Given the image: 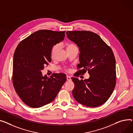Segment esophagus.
<instances>
[{
  "instance_id": "esophagus-1",
  "label": "esophagus",
  "mask_w": 133,
  "mask_h": 133,
  "mask_svg": "<svg viewBox=\"0 0 133 133\" xmlns=\"http://www.w3.org/2000/svg\"><path fill=\"white\" fill-rule=\"evenodd\" d=\"M66 77H67V80L68 81H70L72 80V79H71V78H70V76L67 75V76H66Z\"/></svg>"
}]
</instances>
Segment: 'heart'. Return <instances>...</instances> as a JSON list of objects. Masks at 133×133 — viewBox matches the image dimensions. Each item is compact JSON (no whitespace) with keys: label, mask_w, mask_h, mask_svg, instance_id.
I'll return each mask as SVG.
<instances>
[{"label":"heart","mask_w":133,"mask_h":133,"mask_svg":"<svg viewBox=\"0 0 133 133\" xmlns=\"http://www.w3.org/2000/svg\"><path fill=\"white\" fill-rule=\"evenodd\" d=\"M59 45L58 44H57V45H55V46H54V47L52 48V50H51V56L53 57L55 56V55L56 54L57 52L58 51V49H59ZM76 46L74 45L73 44H68L66 46V48L67 50H69L71 49L76 48Z\"/></svg>","instance_id":"obj_1"}]
</instances>
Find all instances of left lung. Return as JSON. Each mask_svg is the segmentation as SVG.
<instances>
[{"label":"left lung","instance_id":"1","mask_svg":"<svg viewBox=\"0 0 133 133\" xmlns=\"http://www.w3.org/2000/svg\"><path fill=\"white\" fill-rule=\"evenodd\" d=\"M68 38L79 48L78 73L87 71L89 78L79 80L72 77L74 83L72 94L75 100L88 107H97L107 102L116 83V59L111 48L99 35L89 31H68Z\"/></svg>","mask_w":133,"mask_h":133}]
</instances>
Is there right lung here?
<instances>
[{"mask_svg": "<svg viewBox=\"0 0 133 133\" xmlns=\"http://www.w3.org/2000/svg\"><path fill=\"white\" fill-rule=\"evenodd\" d=\"M65 31L40 30L22 40L13 57V84L21 100L32 108L54 101L66 81L64 73L43 76L41 70L51 61L54 45L63 41Z\"/></svg>", "mask_w": 133, "mask_h": 133, "instance_id": "add662e5", "label": "right lung"}]
</instances>
